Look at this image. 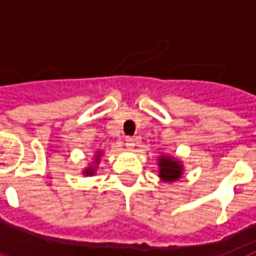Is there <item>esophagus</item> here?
Returning <instances> with one entry per match:
<instances>
[{
  "label": "esophagus",
  "mask_w": 256,
  "mask_h": 256,
  "mask_svg": "<svg viewBox=\"0 0 256 256\" xmlns=\"http://www.w3.org/2000/svg\"><path fill=\"white\" fill-rule=\"evenodd\" d=\"M135 142H136V140H135L134 138H131V136L125 139V145H126L128 149H134V148H135Z\"/></svg>",
  "instance_id": "esophagus-1"
}]
</instances>
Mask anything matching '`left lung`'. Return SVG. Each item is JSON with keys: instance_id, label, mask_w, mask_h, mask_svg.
Instances as JSON below:
<instances>
[{"instance_id": "8db88e82", "label": "left lung", "mask_w": 256, "mask_h": 256, "mask_svg": "<svg viewBox=\"0 0 256 256\" xmlns=\"http://www.w3.org/2000/svg\"><path fill=\"white\" fill-rule=\"evenodd\" d=\"M158 160V177L166 182H172L182 176V164L176 158L160 156Z\"/></svg>"}]
</instances>
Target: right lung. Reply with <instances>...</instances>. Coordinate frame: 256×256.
Segmentation results:
<instances>
[{
  "label": "right lung",
  "mask_w": 256,
  "mask_h": 256,
  "mask_svg": "<svg viewBox=\"0 0 256 256\" xmlns=\"http://www.w3.org/2000/svg\"><path fill=\"white\" fill-rule=\"evenodd\" d=\"M100 156H102V152H98V154H94V163L100 162ZM84 174H86V176H93L94 174V168L93 167H88V168H84Z\"/></svg>",
  "instance_id": "obj_1"
}]
</instances>
